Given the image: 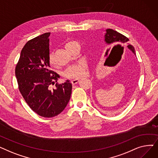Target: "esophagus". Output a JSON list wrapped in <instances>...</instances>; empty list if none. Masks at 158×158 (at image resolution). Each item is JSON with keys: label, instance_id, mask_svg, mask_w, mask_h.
<instances>
[{"label": "esophagus", "instance_id": "1", "mask_svg": "<svg viewBox=\"0 0 158 158\" xmlns=\"http://www.w3.org/2000/svg\"><path fill=\"white\" fill-rule=\"evenodd\" d=\"M70 82L72 85H76L79 82V79H73L72 80H71Z\"/></svg>", "mask_w": 158, "mask_h": 158}]
</instances>
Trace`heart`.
<instances>
[{"label":"heart","instance_id":"b5f03b06","mask_svg":"<svg viewBox=\"0 0 158 158\" xmlns=\"http://www.w3.org/2000/svg\"><path fill=\"white\" fill-rule=\"evenodd\" d=\"M77 45V44L73 41H67L64 43V47L69 52H71L72 50ZM48 63L51 66H54L55 62L52 54H49L48 57ZM87 66L85 63H81L76 64L69 66L68 68L63 72V76L67 79L78 78L84 76L86 72Z\"/></svg>","mask_w":158,"mask_h":158}]
</instances>
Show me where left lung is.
I'll use <instances>...</instances> for the list:
<instances>
[{"instance_id":"1","label":"left lung","mask_w":158,"mask_h":158,"mask_svg":"<svg viewBox=\"0 0 158 158\" xmlns=\"http://www.w3.org/2000/svg\"><path fill=\"white\" fill-rule=\"evenodd\" d=\"M105 41L107 44H127L129 40L128 38L120 34V32L113 29H108L106 30L105 35ZM127 47L131 50L132 52L135 54V50L132 45H128Z\"/></svg>"}]
</instances>
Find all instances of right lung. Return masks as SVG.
I'll list each match as a JSON object with an SVG mask.
<instances>
[{"label":"right lung","instance_id":"obj_1","mask_svg":"<svg viewBox=\"0 0 158 158\" xmlns=\"http://www.w3.org/2000/svg\"><path fill=\"white\" fill-rule=\"evenodd\" d=\"M46 32L28 41L15 67L19 89L30 108L41 117H54L69 103L72 84L56 82L59 75L49 69V36Z\"/></svg>","mask_w":158,"mask_h":158}]
</instances>
